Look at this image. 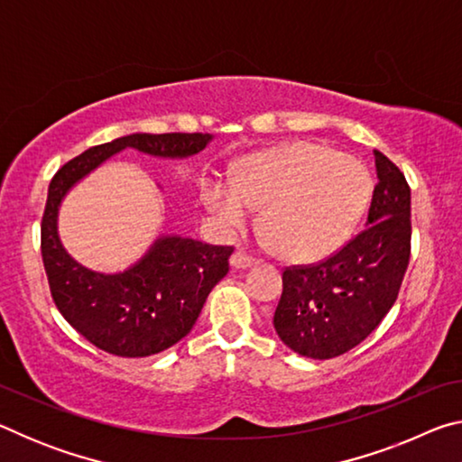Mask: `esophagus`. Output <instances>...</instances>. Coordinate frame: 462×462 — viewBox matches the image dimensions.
Returning a JSON list of instances; mask_svg holds the SVG:
<instances>
[{"instance_id":"obj_1","label":"esophagus","mask_w":462,"mask_h":462,"mask_svg":"<svg viewBox=\"0 0 462 462\" xmlns=\"http://www.w3.org/2000/svg\"><path fill=\"white\" fill-rule=\"evenodd\" d=\"M253 264H256V259H253V256L245 254L242 250L234 253V256H232V267L234 269H248V267H253Z\"/></svg>"}]
</instances>
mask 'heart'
I'll return each instance as SVG.
<instances>
[{
	"label": "heart",
	"mask_w": 462,
	"mask_h": 462,
	"mask_svg": "<svg viewBox=\"0 0 462 462\" xmlns=\"http://www.w3.org/2000/svg\"><path fill=\"white\" fill-rule=\"evenodd\" d=\"M361 161L310 140H293L246 156L232 181L209 179L203 203L228 226L263 209V230L279 256L293 263L336 253L361 220L371 195Z\"/></svg>",
	"instance_id": "1"
}]
</instances>
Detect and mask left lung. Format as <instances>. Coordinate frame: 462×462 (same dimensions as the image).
Listing matches in <instances>:
<instances>
[{
	"mask_svg": "<svg viewBox=\"0 0 462 462\" xmlns=\"http://www.w3.org/2000/svg\"><path fill=\"white\" fill-rule=\"evenodd\" d=\"M377 185L365 230L330 259L283 273L273 326L293 353L326 361L361 344L400 293L410 261V187L373 151Z\"/></svg>",
	"mask_w": 462,
	"mask_h": 462,
	"instance_id": "1",
	"label": "left lung"
}]
</instances>
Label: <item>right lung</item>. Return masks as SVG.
I'll return each mask as SVG.
<instances>
[{
  "label": "right lung",
  "mask_w": 462,
  "mask_h": 462,
  "mask_svg": "<svg viewBox=\"0 0 462 462\" xmlns=\"http://www.w3.org/2000/svg\"><path fill=\"white\" fill-rule=\"evenodd\" d=\"M212 140V134L136 132L89 148L52 177L42 217V261L52 300L77 332L109 355L151 356L189 334L209 291L228 273L232 246L203 245L162 232L130 267L96 271L62 246V201L77 183L126 148L179 161L199 154Z\"/></svg>",
  "instance_id": "obj_1"
}]
</instances>
